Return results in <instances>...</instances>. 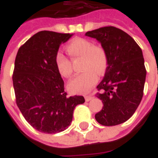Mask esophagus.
I'll use <instances>...</instances> for the list:
<instances>
[{
  "mask_svg": "<svg viewBox=\"0 0 158 158\" xmlns=\"http://www.w3.org/2000/svg\"><path fill=\"white\" fill-rule=\"evenodd\" d=\"M85 98L86 102H89L90 100L93 99V97L91 96H85Z\"/></svg>",
  "mask_w": 158,
  "mask_h": 158,
  "instance_id": "esophagus-1",
  "label": "esophagus"
}]
</instances>
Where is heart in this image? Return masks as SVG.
<instances>
[{"instance_id": "1", "label": "heart", "mask_w": 158, "mask_h": 158, "mask_svg": "<svg viewBox=\"0 0 158 158\" xmlns=\"http://www.w3.org/2000/svg\"><path fill=\"white\" fill-rule=\"evenodd\" d=\"M70 56L68 58L61 52L55 56V66L58 73L66 79L73 73V62L81 60L80 70L84 71L69 81L68 88L72 93L85 94L89 92L98 81V75L106 73L109 64V57L104 46L94 44L91 40L84 38H75L66 46Z\"/></svg>"}]
</instances>
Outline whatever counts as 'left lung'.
<instances>
[{"label":"left lung","mask_w":158,"mask_h":158,"mask_svg":"<svg viewBox=\"0 0 158 158\" xmlns=\"http://www.w3.org/2000/svg\"><path fill=\"white\" fill-rule=\"evenodd\" d=\"M85 35L101 42L109 57L105 77L96 87V96L103 106L96 120L104 126L123 123L142 99L146 75L142 51L131 36L113 26L88 31Z\"/></svg>","instance_id":"left-lung-1"}]
</instances>
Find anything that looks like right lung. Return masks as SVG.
Segmentation results:
<instances>
[{"label":"right lung","mask_w":158,"mask_h":158,"mask_svg":"<svg viewBox=\"0 0 158 158\" xmlns=\"http://www.w3.org/2000/svg\"><path fill=\"white\" fill-rule=\"evenodd\" d=\"M70 34L40 31L20 46L15 59L12 82L16 103L34 129L45 134L65 130L82 96H68L55 66L60 45Z\"/></svg>","instance_id":"add662e5"}]
</instances>
